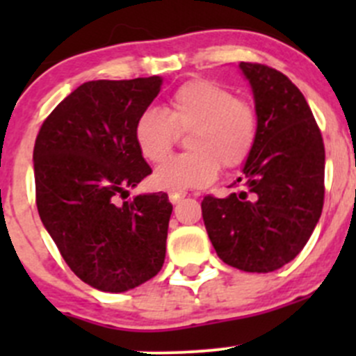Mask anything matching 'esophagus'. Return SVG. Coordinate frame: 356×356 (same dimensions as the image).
Segmentation results:
<instances>
[{
	"mask_svg": "<svg viewBox=\"0 0 356 356\" xmlns=\"http://www.w3.org/2000/svg\"><path fill=\"white\" fill-rule=\"evenodd\" d=\"M184 196H186V193H182V191H170V193H168V200H170L174 204L179 203V201L184 198Z\"/></svg>",
	"mask_w": 356,
	"mask_h": 356,
	"instance_id": "obj_1",
	"label": "esophagus"
}]
</instances>
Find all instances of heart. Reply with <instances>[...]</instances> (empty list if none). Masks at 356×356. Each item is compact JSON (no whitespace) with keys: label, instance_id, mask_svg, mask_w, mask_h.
Returning a JSON list of instances; mask_svg holds the SVG:
<instances>
[{"label":"heart","instance_id":"b5f03b06","mask_svg":"<svg viewBox=\"0 0 356 356\" xmlns=\"http://www.w3.org/2000/svg\"><path fill=\"white\" fill-rule=\"evenodd\" d=\"M190 132L184 156L156 167L153 184L188 191L211 184L224 170L241 167L258 139V113L251 103L208 79H195L175 89L167 108H146L134 124L139 153L152 163L164 160L179 134Z\"/></svg>","mask_w":356,"mask_h":356}]
</instances>
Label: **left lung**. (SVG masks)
<instances>
[{
    "label": "left lung",
    "mask_w": 356,
    "mask_h": 356,
    "mask_svg": "<svg viewBox=\"0 0 356 356\" xmlns=\"http://www.w3.org/2000/svg\"><path fill=\"white\" fill-rule=\"evenodd\" d=\"M258 113V139L225 198L201 201L218 258L245 272H274L310 239L324 207L325 149L300 89L275 68L239 63Z\"/></svg>",
    "instance_id": "8db88e82"
}]
</instances>
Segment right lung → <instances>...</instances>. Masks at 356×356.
I'll list each match as a JSON object with an SVG mask.
<instances>
[{
    "label": "right lung",
    "mask_w": 356,
    "mask_h": 356,
    "mask_svg": "<svg viewBox=\"0 0 356 356\" xmlns=\"http://www.w3.org/2000/svg\"><path fill=\"white\" fill-rule=\"evenodd\" d=\"M163 79L89 81L49 113L34 145L35 203L70 270L86 284L124 293L149 281L165 260L167 193L129 196L152 168L134 141L138 115Z\"/></svg>",
    "instance_id": "obj_1"
}]
</instances>
